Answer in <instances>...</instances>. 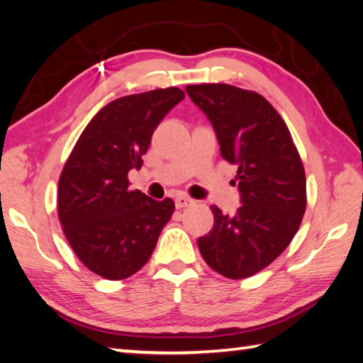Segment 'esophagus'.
<instances>
[{
    "mask_svg": "<svg viewBox=\"0 0 363 363\" xmlns=\"http://www.w3.org/2000/svg\"><path fill=\"white\" fill-rule=\"evenodd\" d=\"M174 201H176V208H177V210H181V208H186V206L194 205V200L189 199V196H186V195H177Z\"/></svg>",
    "mask_w": 363,
    "mask_h": 363,
    "instance_id": "34e87169",
    "label": "esophagus"
}]
</instances>
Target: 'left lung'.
<instances>
[{
    "mask_svg": "<svg viewBox=\"0 0 363 363\" xmlns=\"http://www.w3.org/2000/svg\"><path fill=\"white\" fill-rule=\"evenodd\" d=\"M186 91L210 118L220 155L237 164L242 206L223 214L199 238L208 266L227 279L261 272L291 243L306 211V173L286 123L255 91L224 83L189 84ZM233 182V184H235Z\"/></svg>",
    "mask_w": 363,
    "mask_h": 363,
    "instance_id": "8db88e82",
    "label": "left lung"
}]
</instances>
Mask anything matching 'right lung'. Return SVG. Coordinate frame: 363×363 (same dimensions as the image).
I'll use <instances>...</instances> for the list:
<instances>
[{"label": "right lung", "mask_w": 363, "mask_h": 363, "mask_svg": "<svg viewBox=\"0 0 363 363\" xmlns=\"http://www.w3.org/2000/svg\"><path fill=\"white\" fill-rule=\"evenodd\" d=\"M186 94L153 89L108 102L84 128L59 177L57 213L65 238L91 272L131 277L150 259L174 201L130 189L152 134Z\"/></svg>", "instance_id": "add662e5"}]
</instances>
